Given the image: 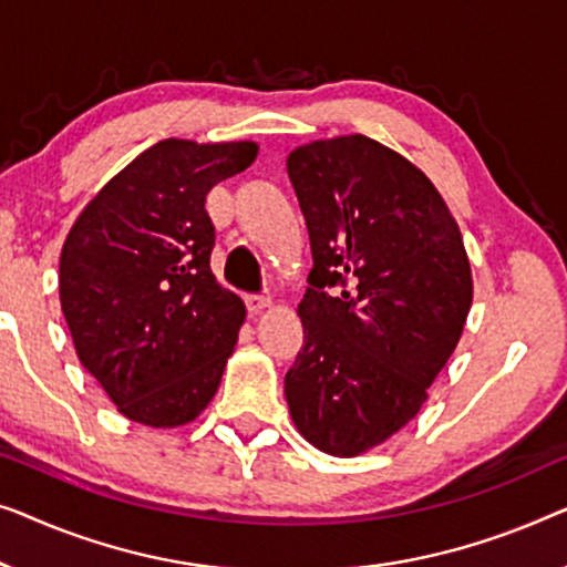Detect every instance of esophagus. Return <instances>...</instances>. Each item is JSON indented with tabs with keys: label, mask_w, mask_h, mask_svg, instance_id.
I'll return each instance as SVG.
<instances>
[{
	"label": "esophagus",
	"mask_w": 567,
	"mask_h": 567,
	"mask_svg": "<svg viewBox=\"0 0 567 567\" xmlns=\"http://www.w3.org/2000/svg\"><path fill=\"white\" fill-rule=\"evenodd\" d=\"M246 308H249L251 316H259L272 308V300L265 298V295H249V298H246Z\"/></svg>",
	"instance_id": "1"
}]
</instances>
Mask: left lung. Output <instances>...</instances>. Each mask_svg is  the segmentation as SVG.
I'll return each instance as SVG.
<instances>
[{
  "mask_svg": "<svg viewBox=\"0 0 567 567\" xmlns=\"http://www.w3.org/2000/svg\"><path fill=\"white\" fill-rule=\"evenodd\" d=\"M287 174L313 269L285 398L306 442L357 457L426 403L465 329L473 272L440 189L398 151L360 133L310 141Z\"/></svg>",
  "mask_w": 567,
  "mask_h": 567,
  "instance_id": "obj_1",
  "label": "left lung"
}]
</instances>
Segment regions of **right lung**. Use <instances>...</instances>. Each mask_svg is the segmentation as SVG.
Returning <instances> with one entry per match:
<instances>
[{
    "label": "right lung",
    "mask_w": 567,
    "mask_h": 567,
    "mask_svg": "<svg viewBox=\"0 0 567 567\" xmlns=\"http://www.w3.org/2000/svg\"><path fill=\"white\" fill-rule=\"evenodd\" d=\"M257 154L254 141H158L63 241L59 298L76 357L125 419L185 426L218 393L246 306L215 282L205 197Z\"/></svg>",
    "instance_id": "obj_1"
}]
</instances>
